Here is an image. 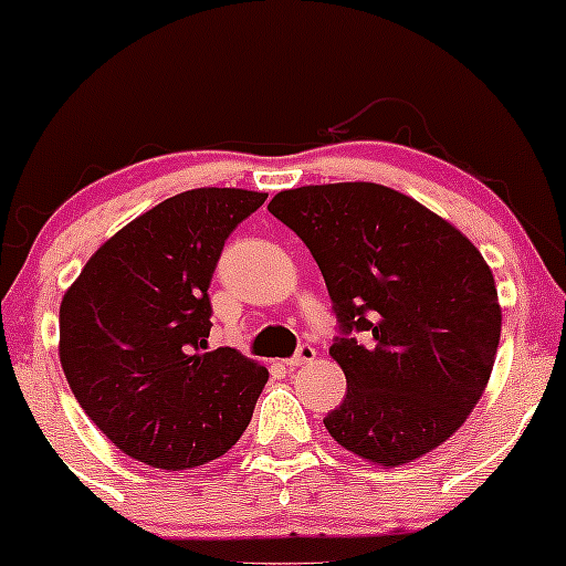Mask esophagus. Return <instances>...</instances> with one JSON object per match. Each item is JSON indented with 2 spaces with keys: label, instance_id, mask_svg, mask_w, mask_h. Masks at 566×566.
I'll return each mask as SVG.
<instances>
[{
  "label": "esophagus",
  "instance_id": "esophagus-1",
  "mask_svg": "<svg viewBox=\"0 0 566 566\" xmlns=\"http://www.w3.org/2000/svg\"><path fill=\"white\" fill-rule=\"evenodd\" d=\"M314 356H316L314 346H308V343H303V346H297L295 356H290V359L284 361V365H287L290 369H295V367H303V365H308V361H314Z\"/></svg>",
  "mask_w": 566,
  "mask_h": 566
}]
</instances>
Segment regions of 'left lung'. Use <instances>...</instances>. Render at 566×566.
<instances>
[{"mask_svg":"<svg viewBox=\"0 0 566 566\" xmlns=\"http://www.w3.org/2000/svg\"><path fill=\"white\" fill-rule=\"evenodd\" d=\"M269 212L303 239L337 319L329 354L348 391L324 426L378 465L431 452L484 394L500 343L482 252L423 205L378 184L282 191Z\"/></svg>","mask_w":566,"mask_h":566,"instance_id":"left-lung-1","label":"left lung"}]
</instances>
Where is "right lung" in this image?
<instances>
[{"label":"right lung","instance_id":"obj_1","mask_svg":"<svg viewBox=\"0 0 566 566\" xmlns=\"http://www.w3.org/2000/svg\"><path fill=\"white\" fill-rule=\"evenodd\" d=\"M265 201L244 188L165 199L90 258L61 303V367L87 418L129 458L197 469L237 444L269 369L210 350L212 274Z\"/></svg>","mask_w":566,"mask_h":566}]
</instances>
